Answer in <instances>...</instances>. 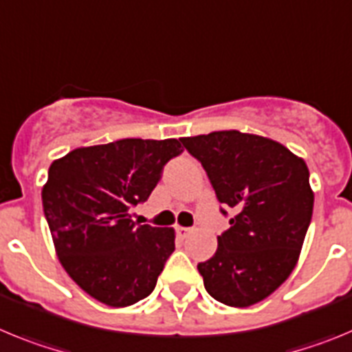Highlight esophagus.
Returning a JSON list of instances; mask_svg holds the SVG:
<instances>
[{
    "label": "esophagus",
    "mask_w": 352,
    "mask_h": 352,
    "mask_svg": "<svg viewBox=\"0 0 352 352\" xmlns=\"http://www.w3.org/2000/svg\"><path fill=\"white\" fill-rule=\"evenodd\" d=\"M192 228H186V226H177V235L179 236H188L189 233H192Z\"/></svg>",
    "instance_id": "esophagus-1"
}]
</instances>
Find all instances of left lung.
<instances>
[{"mask_svg": "<svg viewBox=\"0 0 352 352\" xmlns=\"http://www.w3.org/2000/svg\"><path fill=\"white\" fill-rule=\"evenodd\" d=\"M180 142L204 164L217 199L235 212L215 254L198 263L205 289L228 307L254 305L298 263L314 208L309 168L283 144L236 129Z\"/></svg>", "mask_w": 352, "mask_h": 352, "instance_id": "1", "label": "left lung"}]
</instances>
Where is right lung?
<instances>
[{"label": "right lung", "instance_id": "right-lung-1", "mask_svg": "<svg viewBox=\"0 0 352 352\" xmlns=\"http://www.w3.org/2000/svg\"><path fill=\"white\" fill-rule=\"evenodd\" d=\"M182 151L177 138H124L74 148L50 164L42 201L54 249L66 274L98 302L129 307L156 287L175 230L137 224L129 212Z\"/></svg>", "mask_w": 352, "mask_h": 352}]
</instances>
